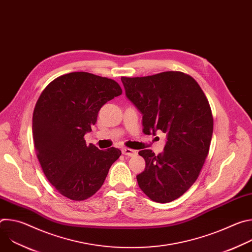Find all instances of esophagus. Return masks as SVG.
<instances>
[{
  "label": "esophagus",
  "mask_w": 252,
  "mask_h": 252,
  "mask_svg": "<svg viewBox=\"0 0 252 252\" xmlns=\"http://www.w3.org/2000/svg\"><path fill=\"white\" fill-rule=\"evenodd\" d=\"M122 153H123V155L127 156V157H133V156H135L137 154L136 151L131 150V149H127V148L122 149Z\"/></svg>",
  "instance_id": "1"
}]
</instances>
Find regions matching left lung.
Masks as SVG:
<instances>
[{"label":"left lung","instance_id":"left-lung-1","mask_svg":"<svg viewBox=\"0 0 252 252\" xmlns=\"http://www.w3.org/2000/svg\"><path fill=\"white\" fill-rule=\"evenodd\" d=\"M127 98L142 114L143 132L166 133L164 152H138L146 168L136 175L139 189L156 202L182 196L197 179L208 156L213 131L209 102L197 82L183 71L122 77Z\"/></svg>","mask_w":252,"mask_h":252}]
</instances>
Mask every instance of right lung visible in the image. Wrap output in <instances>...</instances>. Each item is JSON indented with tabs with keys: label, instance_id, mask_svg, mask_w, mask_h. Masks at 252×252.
Masks as SVG:
<instances>
[{
	"label": "right lung",
	"instance_id": "obj_1",
	"mask_svg": "<svg viewBox=\"0 0 252 252\" xmlns=\"http://www.w3.org/2000/svg\"><path fill=\"white\" fill-rule=\"evenodd\" d=\"M122 93L116 81L86 71L60 76L42 92L32 114L33 145L46 177L62 195L76 201L91 197L121 157L116 148L88 146L85 134L100 107Z\"/></svg>",
	"mask_w": 252,
	"mask_h": 252
}]
</instances>
